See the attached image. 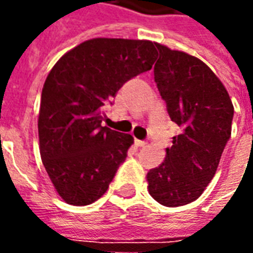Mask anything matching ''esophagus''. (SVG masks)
Returning a JSON list of instances; mask_svg holds the SVG:
<instances>
[{
  "mask_svg": "<svg viewBox=\"0 0 253 253\" xmlns=\"http://www.w3.org/2000/svg\"><path fill=\"white\" fill-rule=\"evenodd\" d=\"M135 143H137V146H146L148 145L146 141H141V139H135Z\"/></svg>",
  "mask_w": 253,
  "mask_h": 253,
  "instance_id": "34e87169",
  "label": "esophagus"
}]
</instances>
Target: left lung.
Masks as SVG:
<instances>
[{
	"mask_svg": "<svg viewBox=\"0 0 253 253\" xmlns=\"http://www.w3.org/2000/svg\"><path fill=\"white\" fill-rule=\"evenodd\" d=\"M154 81L170 121L181 128L163 164L148 173L149 194L177 207L198 199L215 175L230 134L233 104L206 63L156 43Z\"/></svg>",
	"mask_w": 253,
	"mask_h": 253,
	"instance_id": "obj_1",
	"label": "left lung"
}]
</instances>
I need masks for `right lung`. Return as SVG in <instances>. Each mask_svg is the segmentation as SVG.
I'll return each instance as SVG.
<instances>
[{
    "label": "right lung",
    "mask_w": 253,
    "mask_h": 253,
    "mask_svg": "<svg viewBox=\"0 0 253 253\" xmlns=\"http://www.w3.org/2000/svg\"><path fill=\"white\" fill-rule=\"evenodd\" d=\"M156 55L149 41L97 38L48 73L38 121L41 156L65 202L85 206L108 190L134 138L101 126L105 105L123 84L150 70Z\"/></svg>",
    "instance_id": "obj_1"
}]
</instances>
